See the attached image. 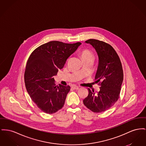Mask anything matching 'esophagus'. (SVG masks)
Wrapping results in <instances>:
<instances>
[{
	"label": "esophagus",
	"mask_w": 146,
	"mask_h": 146,
	"mask_svg": "<svg viewBox=\"0 0 146 146\" xmlns=\"http://www.w3.org/2000/svg\"><path fill=\"white\" fill-rule=\"evenodd\" d=\"M79 86H72V88L73 89H79Z\"/></svg>",
	"instance_id": "esophagus-1"
}]
</instances>
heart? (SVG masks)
I'll use <instances>...</instances> for the list:
<instances>
[{"mask_svg": "<svg viewBox=\"0 0 146 146\" xmlns=\"http://www.w3.org/2000/svg\"><path fill=\"white\" fill-rule=\"evenodd\" d=\"M81 57L82 60L86 58H93V54L92 52L88 49H84L81 51Z\"/></svg>", "mask_w": 146, "mask_h": 146, "instance_id": "obj_1", "label": "heart"}]
</instances>
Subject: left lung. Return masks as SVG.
I'll return each instance as SVG.
<instances>
[{
    "label": "left lung",
    "mask_w": 146,
    "mask_h": 146,
    "mask_svg": "<svg viewBox=\"0 0 146 146\" xmlns=\"http://www.w3.org/2000/svg\"><path fill=\"white\" fill-rule=\"evenodd\" d=\"M94 48L99 57L95 79L100 86L96 94L88 88L89 94L83 100L84 105L94 112L105 111L120 97L123 73L120 58L111 46L102 41L89 39L86 41Z\"/></svg>",
    "instance_id": "left-lung-1"
}]
</instances>
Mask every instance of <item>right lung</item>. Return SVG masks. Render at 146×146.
Returning a JSON list of instances; mask_svg holds the SVG:
<instances>
[{"label":"right lung","mask_w":146,"mask_h":146,"mask_svg":"<svg viewBox=\"0 0 146 146\" xmlns=\"http://www.w3.org/2000/svg\"><path fill=\"white\" fill-rule=\"evenodd\" d=\"M81 44L52 41L30 54L24 74L25 86L32 100L44 113H54L63 106L70 87L56 86L53 77Z\"/></svg>","instance_id":"obj_1"}]
</instances>
